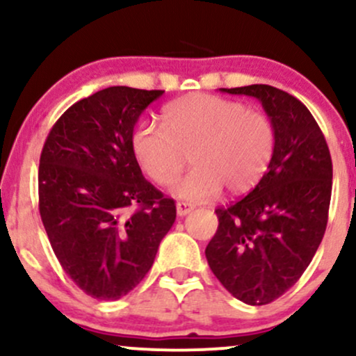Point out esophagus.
<instances>
[{
    "label": "esophagus",
    "mask_w": 356,
    "mask_h": 356,
    "mask_svg": "<svg viewBox=\"0 0 356 356\" xmlns=\"http://www.w3.org/2000/svg\"><path fill=\"white\" fill-rule=\"evenodd\" d=\"M194 211V206H191V204L187 202H177V216H186L189 214V212Z\"/></svg>",
    "instance_id": "34e87169"
}]
</instances>
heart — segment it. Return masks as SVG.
Returning <instances> with one entry per match:
<instances>
[{"label": "heart", "instance_id": "1", "mask_svg": "<svg viewBox=\"0 0 356 356\" xmlns=\"http://www.w3.org/2000/svg\"><path fill=\"white\" fill-rule=\"evenodd\" d=\"M162 118L164 125L145 120L136 127L132 149L159 186L177 181L189 154L194 169L175 187V195L186 201H209L222 187L232 195L246 194L275 155L271 118L241 102L194 93L165 105Z\"/></svg>", "mask_w": 356, "mask_h": 356}]
</instances>
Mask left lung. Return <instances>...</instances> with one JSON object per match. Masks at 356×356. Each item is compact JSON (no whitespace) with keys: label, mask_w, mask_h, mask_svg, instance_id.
Instances as JSON below:
<instances>
[{"label":"left lung","mask_w":356,"mask_h":356,"mask_svg":"<svg viewBox=\"0 0 356 356\" xmlns=\"http://www.w3.org/2000/svg\"><path fill=\"white\" fill-rule=\"evenodd\" d=\"M254 97L276 129L268 172L239 201L218 207L219 226L206 248L211 271L243 303L261 306L300 280L328 222L333 164L312 112L271 85L220 88Z\"/></svg>","instance_id":"left-lung-1"}]
</instances>
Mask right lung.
I'll use <instances>...</instances> for the list:
<instances>
[{
    "label": "right lung",
    "instance_id": "add662e5",
    "mask_svg": "<svg viewBox=\"0 0 356 356\" xmlns=\"http://www.w3.org/2000/svg\"><path fill=\"white\" fill-rule=\"evenodd\" d=\"M164 90L108 87L51 127L38 169V206L63 271L95 300H118L152 268L175 220L174 199L142 175L138 117Z\"/></svg>",
    "mask_w": 356,
    "mask_h": 356
}]
</instances>
